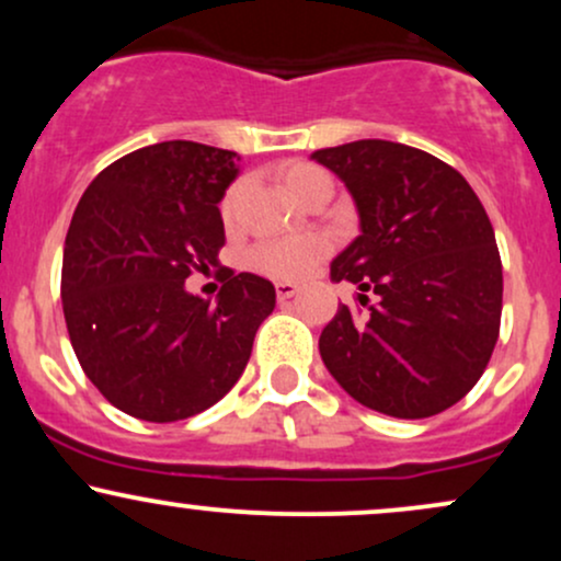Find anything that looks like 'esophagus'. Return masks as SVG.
Segmentation results:
<instances>
[{
    "label": "esophagus",
    "instance_id": "esophagus-1",
    "mask_svg": "<svg viewBox=\"0 0 561 561\" xmlns=\"http://www.w3.org/2000/svg\"><path fill=\"white\" fill-rule=\"evenodd\" d=\"M295 295H298V285H293V282H279L276 285V298H279V302H287Z\"/></svg>",
    "mask_w": 561,
    "mask_h": 561
}]
</instances>
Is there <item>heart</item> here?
I'll use <instances>...</instances> for the list:
<instances>
[{
  "instance_id": "heart-1",
  "label": "heart",
  "mask_w": 561,
  "mask_h": 561,
  "mask_svg": "<svg viewBox=\"0 0 561 561\" xmlns=\"http://www.w3.org/2000/svg\"><path fill=\"white\" fill-rule=\"evenodd\" d=\"M282 184L287 186V192L295 199H302L311 195L319 186H332L327 171H321L319 165L302 163V160H295V163H287L285 169L279 171ZM237 203V186L227 192V197L221 199V214L229 218L234 214ZM327 250H330V242L321 234H302V237H285V240H266L259 242L253 250H250V266L255 272L274 276V279H300L302 274L311 272L317 263L324 259Z\"/></svg>"
}]
</instances>
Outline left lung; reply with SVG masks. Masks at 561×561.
Segmentation results:
<instances>
[{
	"label": "left lung",
	"instance_id": "obj_1",
	"mask_svg": "<svg viewBox=\"0 0 561 561\" xmlns=\"http://www.w3.org/2000/svg\"><path fill=\"white\" fill-rule=\"evenodd\" d=\"M343 179L362 234L332 261L364 309L319 337L330 375L366 409L424 420L478 385L499 340L504 274L480 197L416 147L358 139L311 156Z\"/></svg>",
	"mask_w": 561,
	"mask_h": 561
}]
</instances>
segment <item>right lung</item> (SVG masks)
<instances>
[{
  "label": "right lung",
  "mask_w": 561,
  "mask_h": 561,
  "mask_svg": "<svg viewBox=\"0 0 561 561\" xmlns=\"http://www.w3.org/2000/svg\"><path fill=\"white\" fill-rule=\"evenodd\" d=\"M240 156L160 141L96 173L62 250V313L83 375L128 416L179 422L221 401L274 311V285L224 272L218 300L184 279L218 263V203Z\"/></svg>",
  "instance_id": "right-lung-1"
}]
</instances>
